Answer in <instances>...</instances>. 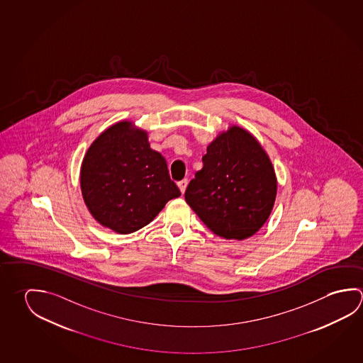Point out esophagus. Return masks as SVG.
<instances>
[{
  "label": "esophagus",
  "instance_id": "esophagus-1",
  "mask_svg": "<svg viewBox=\"0 0 363 363\" xmlns=\"http://www.w3.org/2000/svg\"><path fill=\"white\" fill-rule=\"evenodd\" d=\"M187 184H189V181H187V179H182V181H179V191H181V192H182V194H184V191H186V187H187Z\"/></svg>",
  "mask_w": 363,
  "mask_h": 363
}]
</instances>
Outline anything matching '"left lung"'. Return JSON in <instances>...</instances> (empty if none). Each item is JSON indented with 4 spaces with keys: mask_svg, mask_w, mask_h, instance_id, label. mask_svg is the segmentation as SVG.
<instances>
[{
    "mask_svg": "<svg viewBox=\"0 0 363 363\" xmlns=\"http://www.w3.org/2000/svg\"><path fill=\"white\" fill-rule=\"evenodd\" d=\"M203 164L186 189V203L216 235L240 241L254 235L273 210L278 186L260 143L232 126L211 141Z\"/></svg>",
    "mask_w": 363,
    "mask_h": 363,
    "instance_id": "obj_1",
    "label": "left lung"
}]
</instances>
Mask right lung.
<instances>
[{"label":"right lung","mask_w":363,"mask_h":363,"mask_svg":"<svg viewBox=\"0 0 363 363\" xmlns=\"http://www.w3.org/2000/svg\"><path fill=\"white\" fill-rule=\"evenodd\" d=\"M80 186L90 214L121 235L145 227L181 195L166 160L149 145L147 131L128 121L117 122L90 145Z\"/></svg>","instance_id":"1"}]
</instances>
